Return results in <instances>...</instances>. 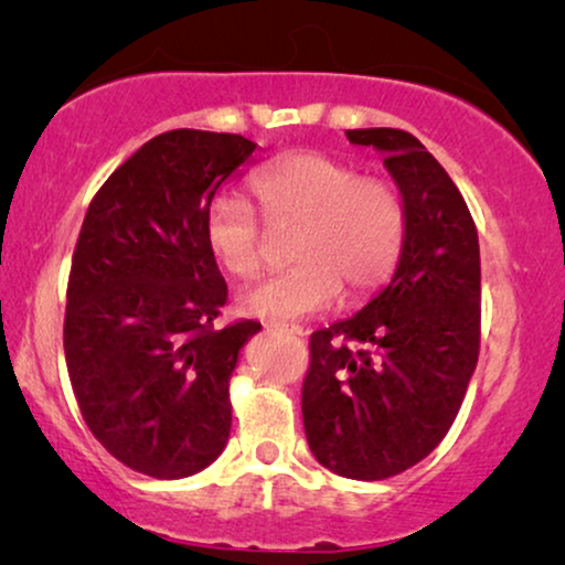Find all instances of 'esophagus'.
Returning a JSON list of instances; mask_svg holds the SVG:
<instances>
[{"label":"esophagus","mask_w":565,"mask_h":565,"mask_svg":"<svg viewBox=\"0 0 565 565\" xmlns=\"http://www.w3.org/2000/svg\"><path fill=\"white\" fill-rule=\"evenodd\" d=\"M277 331H285V334H292V337H303L306 331L303 327H292V323H275Z\"/></svg>","instance_id":"34e87169"}]
</instances>
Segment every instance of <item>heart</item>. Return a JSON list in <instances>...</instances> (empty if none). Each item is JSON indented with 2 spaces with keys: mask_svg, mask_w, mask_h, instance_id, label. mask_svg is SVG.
I'll return each mask as SVG.
<instances>
[{
  "mask_svg": "<svg viewBox=\"0 0 565 565\" xmlns=\"http://www.w3.org/2000/svg\"><path fill=\"white\" fill-rule=\"evenodd\" d=\"M249 190L273 228L298 226L288 273L238 296L257 319L298 321L327 311L344 290L367 296L388 280L404 249L406 207L388 182L319 151H298L252 177ZM207 249L226 273L254 277L265 265L257 215L242 198L218 195L205 213Z\"/></svg>",
  "mask_w": 565,
  "mask_h": 565,
  "instance_id": "b5f03b06",
  "label": "heart"
}]
</instances>
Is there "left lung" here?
<instances>
[{
  "instance_id": "1",
  "label": "left lung",
  "mask_w": 565,
  "mask_h": 565,
  "mask_svg": "<svg viewBox=\"0 0 565 565\" xmlns=\"http://www.w3.org/2000/svg\"><path fill=\"white\" fill-rule=\"evenodd\" d=\"M347 138L383 153L406 238L391 282L311 334L303 427L331 473L381 481L427 458L460 412L481 347V252L466 200L419 138L398 128Z\"/></svg>"
}]
</instances>
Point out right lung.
I'll return each instance as SVG.
<instances>
[{
  "mask_svg": "<svg viewBox=\"0 0 565 565\" xmlns=\"http://www.w3.org/2000/svg\"><path fill=\"white\" fill-rule=\"evenodd\" d=\"M254 151L244 136L167 130L107 177L84 215L66 290V367L92 435L138 473L195 476L228 443V381L262 323L213 329L226 280L205 213Z\"/></svg>",
  "mask_w": 565,
  "mask_h": 565,
  "instance_id": "right-lung-1",
  "label": "right lung"
}]
</instances>
